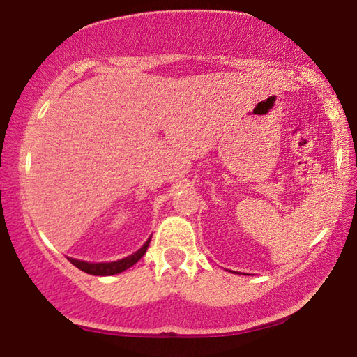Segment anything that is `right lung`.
<instances>
[{
	"label": "right lung",
	"mask_w": 357,
	"mask_h": 357,
	"mask_svg": "<svg viewBox=\"0 0 357 357\" xmlns=\"http://www.w3.org/2000/svg\"><path fill=\"white\" fill-rule=\"evenodd\" d=\"M149 238L147 243H145L142 248H140L137 252L130 254L129 257H124L121 260H116V262H102V264H90V262H84V260H77V259H69V262H71L74 267H77L79 270H82L85 273H90V275H97V277H108V275H116V273H121L124 270H128L129 267H132L134 264H137L140 259H142V255L147 252V248H149V243H150Z\"/></svg>",
	"instance_id": "right-lung-1"
}]
</instances>
